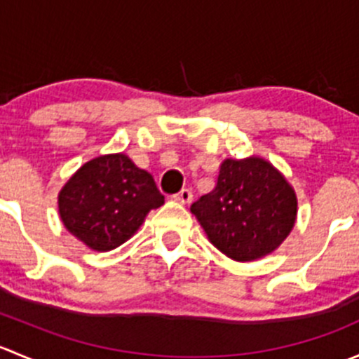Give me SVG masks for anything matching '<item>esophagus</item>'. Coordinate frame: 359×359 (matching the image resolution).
<instances>
[{"label":"esophagus","instance_id":"obj_1","mask_svg":"<svg viewBox=\"0 0 359 359\" xmlns=\"http://www.w3.org/2000/svg\"><path fill=\"white\" fill-rule=\"evenodd\" d=\"M173 198H175L177 201H180V203H184V205H187V203H191V200H193V191L187 189V187H184V189L180 191V193H177Z\"/></svg>","mask_w":359,"mask_h":359}]
</instances>
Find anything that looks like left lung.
<instances>
[{
  "label": "left lung",
  "mask_w": 359,
  "mask_h": 359,
  "mask_svg": "<svg viewBox=\"0 0 359 359\" xmlns=\"http://www.w3.org/2000/svg\"><path fill=\"white\" fill-rule=\"evenodd\" d=\"M191 212L220 252L248 262L276 250L290 234L297 198L271 163L226 159L215 189L194 201Z\"/></svg>",
  "instance_id": "left-lung-1"
}]
</instances>
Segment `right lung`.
I'll return each mask as SVG.
<instances>
[{"label":"right lung","instance_id":"obj_1","mask_svg":"<svg viewBox=\"0 0 359 359\" xmlns=\"http://www.w3.org/2000/svg\"><path fill=\"white\" fill-rule=\"evenodd\" d=\"M165 203L153 175L125 154L90 159L59 194L64 226L97 252L125 243L147 213Z\"/></svg>","mask_w":359,"mask_h":359}]
</instances>
